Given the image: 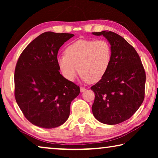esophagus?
I'll return each instance as SVG.
<instances>
[{"label": "esophagus", "mask_w": 158, "mask_h": 158, "mask_svg": "<svg viewBox=\"0 0 158 158\" xmlns=\"http://www.w3.org/2000/svg\"><path fill=\"white\" fill-rule=\"evenodd\" d=\"M85 90H86V89H85V88H84V87H80V91H81V93L82 92H84Z\"/></svg>", "instance_id": "1"}]
</instances>
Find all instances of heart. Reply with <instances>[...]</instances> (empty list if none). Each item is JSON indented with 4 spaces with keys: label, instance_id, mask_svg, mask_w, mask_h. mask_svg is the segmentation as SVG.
<instances>
[{
    "label": "heart",
    "instance_id": "heart-1",
    "mask_svg": "<svg viewBox=\"0 0 158 158\" xmlns=\"http://www.w3.org/2000/svg\"><path fill=\"white\" fill-rule=\"evenodd\" d=\"M111 56L107 41L79 40L69 44L65 55L58 57L57 61L63 75L69 81H73L79 69L83 79L96 83L107 72Z\"/></svg>",
    "mask_w": 158,
    "mask_h": 158
}]
</instances>
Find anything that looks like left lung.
Wrapping results in <instances>:
<instances>
[{
	"mask_svg": "<svg viewBox=\"0 0 158 158\" xmlns=\"http://www.w3.org/2000/svg\"><path fill=\"white\" fill-rule=\"evenodd\" d=\"M93 34L105 37L112 52L107 72L90 88L95 93L93 116L105 124L121 123L129 119L143 102L145 69L137 51L123 37L106 31Z\"/></svg>",
	"mask_w": 158,
	"mask_h": 158,
	"instance_id": "obj_1",
	"label": "left lung"
}]
</instances>
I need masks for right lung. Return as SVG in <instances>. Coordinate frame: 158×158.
Wrapping results in <instances>:
<instances>
[{
  "mask_svg": "<svg viewBox=\"0 0 158 158\" xmlns=\"http://www.w3.org/2000/svg\"><path fill=\"white\" fill-rule=\"evenodd\" d=\"M74 35L45 32L22 53L15 70V96L28 121L42 128L63 124L70 104L80 93L79 85L61 75L57 55L60 47Z\"/></svg>",
  "mask_w": 158,
  "mask_h": 158,
  "instance_id": "add662e5",
  "label": "right lung"
}]
</instances>
